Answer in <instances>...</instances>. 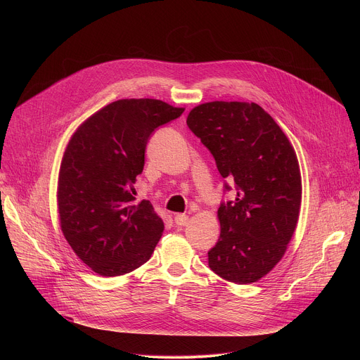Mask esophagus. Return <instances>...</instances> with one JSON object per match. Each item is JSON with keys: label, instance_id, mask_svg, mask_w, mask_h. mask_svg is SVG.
Here are the masks:
<instances>
[{"label": "esophagus", "instance_id": "1", "mask_svg": "<svg viewBox=\"0 0 360 360\" xmlns=\"http://www.w3.org/2000/svg\"><path fill=\"white\" fill-rule=\"evenodd\" d=\"M186 222H188V215H186V214H178V215H175V224H176L178 226H184V225H186Z\"/></svg>", "mask_w": 360, "mask_h": 360}]
</instances>
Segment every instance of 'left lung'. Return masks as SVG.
<instances>
[{
	"mask_svg": "<svg viewBox=\"0 0 360 360\" xmlns=\"http://www.w3.org/2000/svg\"><path fill=\"white\" fill-rule=\"evenodd\" d=\"M186 124L236 188L235 200L218 210L221 236L208 252L210 268L238 285L258 282L282 259L296 229L302 179L295 149L255 102H207Z\"/></svg>",
	"mask_w": 360,
	"mask_h": 360,
	"instance_id": "1",
	"label": "left lung"
}]
</instances>
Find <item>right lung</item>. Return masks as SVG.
<instances>
[{
    "label": "right lung",
    "mask_w": 360,
    "mask_h": 360,
    "mask_svg": "<svg viewBox=\"0 0 360 360\" xmlns=\"http://www.w3.org/2000/svg\"><path fill=\"white\" fill-rule=\"evenodd\" d=\"M184 111L160 99H120L71 136L58 176L60 224L72 250L95 274H129L160 242L164 222L149 200L136 202L134 184L152 132Z\"/></svg>",
    "instance_id": "right-lung-1"
}]
</instances>
